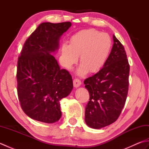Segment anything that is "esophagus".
Here are the masks:
<instances>
[{
  "instance_id": "esophagus-1",
  "label": "esophagus",
  "mask_w": 149,
  "mask_h": 149,
  "mask_svg": "<svg viewBox=\"0 0 149 149\" xmlns=\"http://www.w3.org/2000/svg\"><path fill=\"white\" fill-rule=\"evenodd\" d=\"M73 83H74V86L75 88H78L81 86V82L79 79H75L73 81Z\"/></svg>"
}]
</instances>
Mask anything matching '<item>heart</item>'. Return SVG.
I'll return each mask as SVG.
<instances>
[{
  "label": "heart",
  "mask_w": 149,
  "mask_h": 149,
  "mask_svg": "<svg viewBox=\"0 0 149 149\" xmlns=\"http://www.w3.org/2000/svg\"><path fill=\"white\" fill-rule=\"evenodd\" d=\"M111 49V40L108 34L93 29L81 30L70 39V44L61 47V59L63 66L71 69L79 63L77 74L83 75L88 72L95 74L105 64Z\"/></svg>",
  "instance_id": "heart-1"
}]
</instances>
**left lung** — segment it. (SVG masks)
Instances as JSON below:
<instances>
[{
	"instance_id": "obj_1",
	"label": "left lung",
	"mask_w": 149,
	"mask_h": 149,
	"mask_svg": "<svg viewBox=\"0 0 149 149\" xmlns=\"http://www.w3.org/2000/svg\"><path fill=\"white\" fill-rule=\"evenodd\" d=\"M113 45L102 68L84 81L90 94L85 108V122L99 129L118 119L127 99L129 65L124 47L115 36Z\"/></svg>"
}]
</instances>
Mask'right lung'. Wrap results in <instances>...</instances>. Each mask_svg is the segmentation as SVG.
Instances as JSON below:
<instances>
[{"label":"right lung","instance_id":"obj_1","mask_svg":"<svg viewBox=\"0 0 149 149\" xmlns=\"http://www.w3.org/2000/svg\"><path fill=\"white\" fill-rule=\"evenodd\" d=\"M70 22L39 25L25 42L17 64V91L22 109L30 118L47 123L61 116L60 100L73 89L69 72L61 69L52 55Z\"/></svg>","mask_w":149,"mask_h":149}]
</instances>
